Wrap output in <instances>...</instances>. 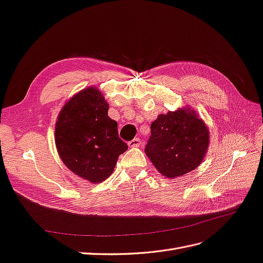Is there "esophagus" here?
Segmentation results:
<instances>
[{
	"mask_svg": "<svg viewBox=\"0 0 263 263\" xmlns=\"http://www.w3.org/2000/svg\"><path fill=\"white\" fill-rule=\"evenodd\" d=\"M140 144H141V140L139 138L133 139V140H131L129 142V146L130 147H138V146H140Z\"/></svg>",
	"mask_w": 263,
	"mask_h": 263,
	"instance_id": "34e87169",
	"label": "esophagus"
}]
</instances>
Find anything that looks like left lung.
Segmentation results:
<instances>
[{
    "instance_id": "8db88e82",
    "label": "left lung",
    "mask_w": 263,
    "mask_h": 263,
    "mask_svg": "<svg viewBox=\"0 0 263 263\" xmlns=\"http://www.w3.org/2000/svg\"><path fill=\"white\" fill-rule=\"evenodd\" d=\"M208 143L204 121L191 109H178L157 117L144 151L160 173L174 178L198 166Z\"/></svg>"
}]
</instances>
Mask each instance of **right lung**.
<instances>
[{"label":"right lung","instance_id":"right-lung-1","mask_svg":"<svg viewBox=\"0 0 263 263\" xmlns=\"http://www.w3.org/2000/svg\"><path fill=\"white\" fill-rule=\"evenodd\" d=\"M109 104L98 89L89 87L67 102L58 116L55 142L59 156L74 174L100 183L114 172L127 149L118 123L108 117Z\"/></svg>","mask_w":263,"mask_h":263}]
</instances>
